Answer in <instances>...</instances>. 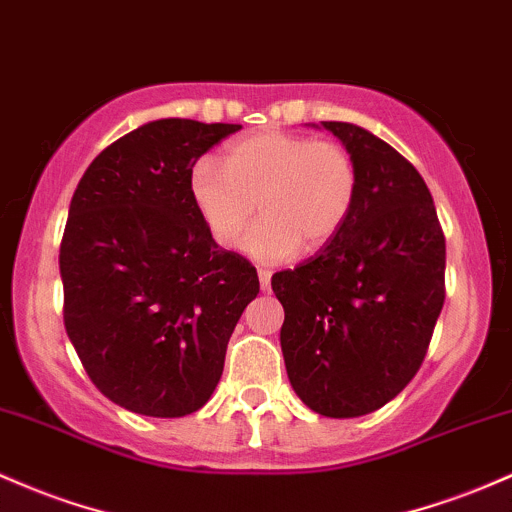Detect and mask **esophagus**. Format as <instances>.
<instances>
[{
	"instance_id": "obj_1",
	"label": "esophagus",
	"mask_w": 512,
	"mask_h": 512,
	"mask_svg": "<svg viewBox=\"0 0 512 512\" xmlns=\"http://www.w3.org/2000/svg\"><path fill=\"white\" fill-rule=\"evenodd\" d=\"M257 277H260L262 291H269V286H272V272L269 269H257Z\"/></svg>"
}]
</instances>
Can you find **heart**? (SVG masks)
Masks as SVG:
<instances>
[{"mask_svg":"<svg viewBox=\"0 0 512 512\" xmlns=\"http://www.w3.org/2000/svg\"><path fill=\"white\" fill-rule=\"evenodd\" d=\"M359 167L338 140L260 131L230 143L223 167L209 160L189 172V196L218 245L233 250L255 218L247 250L282 262L296 250H323L345 228L357 204Z\"/></svg>","mask_w":512,"mask_h":512,"instance_id":"obj_1","label":"heart"}]
</instances>
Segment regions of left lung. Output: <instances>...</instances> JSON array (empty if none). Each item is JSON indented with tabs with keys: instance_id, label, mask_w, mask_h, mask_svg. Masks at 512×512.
Instances as JSON below:
<instances>
[{
	"instance_id": "1",
	"label": "left lung",
	"mask_w": 512,
	"mask_h": 512,
	"mask_svg": "<svg viewBox=\"0 0 512 512\" xmlns=\"http://www.w3.org/2000/svg\"><path fill=\"white\" fill-rule=\"evenodd\" d=\"M323 126L355 155L357 204L323 250L274 274L272 291L294 391L320 415L357 418L396 398L428 355L445 303V233L406 157L355 123Z\"/></svg>"
}]
</instances>
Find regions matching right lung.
Masks as SVG:
<instances>
[{"instance_id": "add662e5", "label": "right lung", "mask_w": 512, "mask_h": 512, "mask_svg": "<svg viewBox=\"0 0 512 512\" xmlns=\"http://www.w3.org/2000/svg\"><path fill=\"white\" fill-rule=\"evenodd\" d=\"M238 123L150 121L94 157L70 201L63 320L109 401L150 418L199 411L260 294L257 269L211 238L189 172Z\"/></svg>"}]
</instances>
